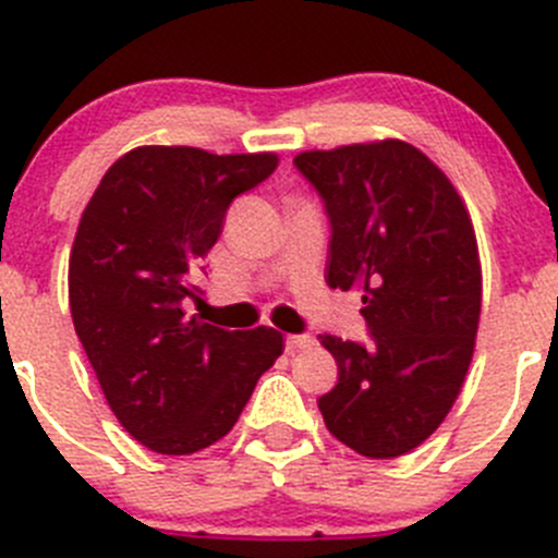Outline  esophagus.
<instances>
[{
	"instance_id": "esophagus-1",
	"label": "esophagus",
	"mask_w": 558,
	"mask_h": 558,
	"mask_svg": "<svg viewBox=\"0 0 558 558\" xmlns=\"http://www.w3.org/2000/svg\"><path fill=\"white\" fill-rule=\"evenodd\" d=\"M315 344V339L310 333H290L288 337V350H306Z\"/></svg>"
}]
</instances>
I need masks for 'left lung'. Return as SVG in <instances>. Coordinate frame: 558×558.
<instances>
[{
	"label": "left lung",
	"instance_id": "8db88e82",
	"mask_svg": "<svg viewBox=\"0 0 558 558\" xmlns=\"http://www.w3.org/2000/svg\"><path fill=\"white\" fill-rule=\"evenodd\" d=\"M295 167L331 219L328 288L359 290L373 344L320 337L339 380L317 400L353 452H413L452 411L482 312V263L463 196L402 140L304 150Z\"/></svg>",
	"mask_w": 558,
	"mask_h": 558
}]
</instances>
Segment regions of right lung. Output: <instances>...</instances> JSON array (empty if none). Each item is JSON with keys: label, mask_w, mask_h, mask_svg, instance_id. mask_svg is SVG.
Segmentation results:
<instances>
[{"label": "right lung", "mask_w": 558, "mask_h": 558, "mask_svg": "<svg viewBox=\"0 0 558 558\" xmlns=\"http://www.w3.org/2000/svg\"><path fill=\"white\" fill-rule=\"evenodd\" d=\"M276 163V153L142 145L106 169L78 219L73 326L117 422L153 452L194 454L225 438L282 355L276 328L225 331L183 312L230 203Z\"/></svg>", "instance_id": "obj_1"}]
</instances>
